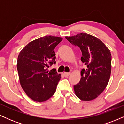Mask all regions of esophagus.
I'll return each instance as SVG.
<instances>
[{
  "instance_id": "34e87169",
  "label": "esophagus",
  "mask_w": 124,
  "mask_h": 124,
  "mask_svg": "<svg viewBox=\"0 0 124 124\" xmlns=\"http://www.w3.org/2000/svg\"><path fill=\"white\" fill-rule=\"evenodd\" d=\"M70 73H69V72H64V73H63L64 76H65V77H68L69 75H70Z\"/></svg>"
}]
</instances>
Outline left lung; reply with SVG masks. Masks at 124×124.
I'll use <instances>...</instances> for the list:
<instances>
[{
    "mask_svg": "<svg viewBox=\"0 0 124 124\" xmlns=\"http://www.w3.org/2000/svg\"><path fill=\"white\" fill-rule=\"evenodd\" d=\"M70 43L80 48L81 61L87 66L81 71L80 82L74 85L75 94L83 101L95 99L108 83L111 71V54L99 38L87 33L65 37Z\"/></svg>",
    "mask_w": 124,
    "mask_h": 124,
    "instance_id": "1",
    "label": "left lung"
}]
</instances>
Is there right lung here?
<instances>
[{"instance_id":"1","label":"right lung","mask_w":124,"mask_h":124,"mask_svg":"<svg viewBox=\"0 0 124 124\" xmlns=\"http://www.w3.org/2000/svg\"><path fill=\"white\" fill-rule=\"evenodd\" d=\"M62 38L46 35L31 41L20 51L17 58L18 77L21 87L32 100L43 102L56 89L61 75L48 68L56 63L54 49Z\"/></svg>"}]
</instances>
